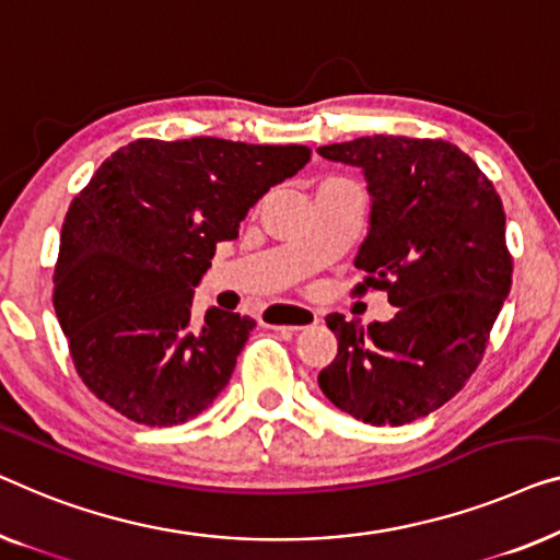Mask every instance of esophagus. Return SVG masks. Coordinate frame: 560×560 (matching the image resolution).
Segmentation results:
<instances>
[{
  "label": "esophagus",
  "mask_w": 560,
  "mask_h": 560,
  "mask_svg": "<svg viewBox=\"0 0 560 560\" xmlns=\"http://www.w3.org/2000/svg\"><path fill=\"white\" fill-rule=\"evenodd\" d=\"M262 318L270 328L300 330V328L315 326V323H318V313L307 305H272L267 307Z\"/></svg>",
  "instance_id": "esophagus-1"
}]
</instances>
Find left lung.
I'll use <instances>...</instances> for the list:
<instances>
[{
  "label": "left lung",
  "instance_id": "left-lung-1",
  "mask_svg": "<svg viewBox=\"0 0 560 560\" xmlns=\"http://www.w3.org/2000/svg\"><path fill=\"white\" fill-rule=\"evenodd\" d=\"M359 166L371 197L355 267L396 315L369 328L330 313L338 353L318 374L328 401L374 427H401L447 404L477 363L513 282L495 186L455 143L363 136L320 145Z\"/></svg>",
  "mask_w": 560,
  "mask_h": 560
}]
</instances>
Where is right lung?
Instances as JSON below:
<instances>
[{
	"label": "right lung",
	"instance_id": "1",
	"mask_svg": "<svg viewBox=\"0 0 560 560\" xmlns=\"http://www.w3.org/2000/svg\"><path fill=\"white\" fill-rule=\"evenodd\" d=\"M307 161V145L212 136L139 139L103 161L65 214L52 278L72 363L101 401L174 427L220 396L255 320L220 307L194 318V288L217 242Z\"/></svg>",
	"mask_w": 560,
	"mask_h": 560
}]
</instances>
